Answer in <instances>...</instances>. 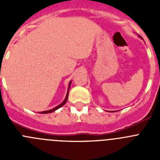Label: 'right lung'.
I'll list each match as a JSON object with an SVG mask.
<instances>
[{
  "label": "right lung",
  "mask_w": 160,
  "mask_h": 160,
  "mask_svg": "<svg viewBox=\"0 0 160 160\" xmlns=\"http://www.w3.org/2000/svg\"><path fill=\"white\" fill-rule=\"evenodd\" d=\"M70 84H71V82H70V84H69V88H68V92H67V94H66V98H65V100L63 101L62 103H61L60 105H58V107H56L55 108L52 109V110H49V111H42V112H41V114H48V113H52L53 111H56V110H58V108H60V107H62L63 105H65V103L66 102V101H67V98H68V95H69V90H70Z\"/></svg>",
  "instance_id": "obj_1"
}]
</instances>
